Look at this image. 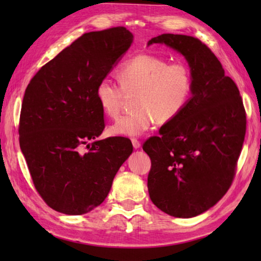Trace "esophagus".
I'll list each match as a JSON object with an SVG mask.
<instances>
[{"instance_id":"esophagus-1","label":"esophagus","mask_w":261,"mask_h":261,"mask_svg":"<svg viewBox=\"0 0 261 261\" xmlns=\"http://www.w3.org/2000/svg\"><path fill=\"white\" fill-rule=\"evenodd\" d=\"M131 141H132V146H134V148L137 149V148L140 147V141L139 140H137L136 138H132Z\"/></svg>"}]
</instances>
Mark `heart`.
<instances>
[{"label": "heart", "mask_w": 261, "mask_h": 261, "mask_svg": "<svg viewBox=\"0 0 261 261\" xmlns=\"http://www.w3.org/2000/svg\"><path fill=\"white\" fill-rule=\"evenodd\" d=\"M120 86L102 79L95 88V99L109 117L120 114L125 96L134 95L130 114L109 127L114 136H140L154 122L168 124L187 107L193 92V76L187 64L151 54H137L117 70Z\"/></svg>", "instance_id": "heart-1"}]
</instances>
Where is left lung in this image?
Instances as JSON below:
<instances>
[{"label": "left lung", "mask_w": 261, "mask_h": 261, "mask_svg": "<svg viewBox=\"0 0 261 261\" xmlns=\"http://www.w3.org/2000/svg\"><path fill=\"white\" fill-rule=\"evenodd\" d=\"M165 43L188 60L192 98L183 113L145 141L151 158L149 197L175 218H192L214 206L231 187L246 132V113L235 82L224 76L218 57L199 39L161 34Z\"/></svg>", "instance_id": "obj_1"}]
</instances>
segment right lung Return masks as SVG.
<instances>
[{
	"instance_id": "add662e5",
	"label": "right lung",
	"mask_w": 261,
	"mask_h": 261,
	"mask_svg": "<svg viewBox=\"0 0 261 261\" xmlns=\"http://www.w3.org/2000/svg\"><path fill=\"white\" fill-rule=\"evenodd\" d=\"M132 38L123 26L83 34L26 87L20 149L35 190L60 213L81 215L99 206L134 149L125 137L96 140L105 129V114L95 99L96 85Z\"/></svg>"
}]
</instances>
